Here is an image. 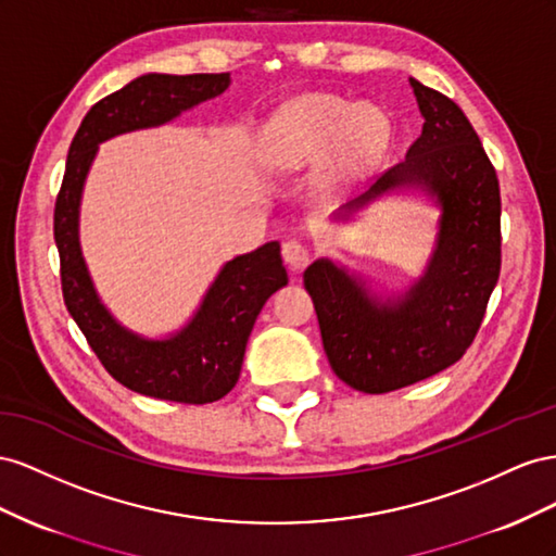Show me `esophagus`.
<instances>
[{
    "label": "esophagus",
    "instance_id": "34e87169",
    "mask_svg": "<svg viewBox=\"0 0 556 556\" xmlns=\"http://www.w3.org/2000/svg\"><path fill=\"white\" fill-rule=\"evenodd\" d=\"M281 256H283V261H287V265L293 269V273H303V269L309 263V258H312V253L303 242L289 240V242L281 244Z\"/></svg>",
    "mask_w": 556,
    "mask_h": 556
}]
</instances>
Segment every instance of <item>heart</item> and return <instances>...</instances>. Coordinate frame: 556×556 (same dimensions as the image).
Masks as SVG:
<instances>
[{"instance_id":"b5f03b06","label":"heart","mask_w":556,"mask_h":556,"mask_svg":"<svg viewBox=\"0 0 556 556\" xmlns=\"http://www.w3.org/2000/svg\"><path fill=\"white\" fill-rule=\"evenodd\" d=\"M277 130L295 161L321 155L332 143V172L354 177L366 169L384 144V118L372 109L356 111V104L336 94H305L281 111Z\"/></svg>"}]
</instances>
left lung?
Returning <instances> with one entry per match:
<instances>
[{
    "label": "left lung",
    "mask_w": 556,
    "mask_h": 556,
    "mask_svg": "<svg viewBox=\"0 0 556 556\" xmlns=\"http://www.w3.org/2000/svg\"><path fill=\"white\" fill-rule=\"evenodd\" d=\"M424 130L405 163L366 198L424 184L442 204L433 261L399 303H377L328 261L305 269L332 372L363 393L421 382L466 354L501 275V190L470 121L447 94L412 78ZM363 198V200H366Z\"/></svg>",
    "instance_id": "1"
}]
</instances>
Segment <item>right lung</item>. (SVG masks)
I'll use <instances>...</instances> for the list:
<instances>
[{
	"instance_id": "obj_1",
	"label": "right lung",
	"mask_w": 556,
	"mask_h": 556,
	"mask_svg": "<svg viewBox=\"0 0 556 556\" xmlns=\"http://www.w3.org/2000/svg\"><path fill=\"white\" fill-rule=\"evenodd\" d=\"M228 74H144L92 104L72 139L65 177L55 200L53 235L60 253L62 298L104 370L151 399L204 405L237 384L244 349L265 300L287 287L277 242L230 261L204 303L177 338L141 340L121 328L102 307L78 249V202L98 144L109 137L161 125L184 109L216 98Z\"/></svg>"
}]
</instances>
